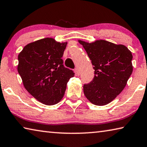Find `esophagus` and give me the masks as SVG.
Listing matches in <instances>:
<instances>
[{
  "mask_svg": "<svg viewBox=\"0 0 147 147\" xmlns=\"http://www.w3.org/2000/svg\"><path fill=\"white\" fill-rule=\"evenodd\" d=\"M74 72H75V74L76 76H79L80 75V71L77 68H76L75 69H74Z\"/></svg>",
  "mask_w": 147,
  "mask_h": 147,
  "instance_id": "34e87169",
  "label": "esophagus"
}]
</instances>
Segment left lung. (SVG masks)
I'll return each instance as SVG.
<instances>
[{
  "label": "left lung",
  "instance_id": "left-lung-1",
  "mask_svg": "<svg viewBox=\"0 0 147 147\" xmlns=\"http://www.w3.org/2000/svg\"><path fill=\"white\" fill-rule=\"evenodd\" d=\"M94 70V78L84 85V93L92 104L104 106L120 94L133 71L132 54L126 46L105 40H82Z\"/></svg>",
  "mask_w": 147,
  "mask_h": 147
}]
</instances>
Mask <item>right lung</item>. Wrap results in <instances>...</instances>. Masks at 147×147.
Segmentation results:
<instances>
[{
  "label": "right lung",
  "instance_id": "1",
  "mask_svg": "<svg viewBox=\"0 0 147 147\" xmlns=\"http://www.w3.org/2000/svg\"><path fill=\"white\" fill-rule=\"evenodd\" d=\"M67 44L51 38L41 39L26 45L18 55L17 71L24 88L45 105L61 100L67 84L74 76L61 59Z\"/></svg>",
  "mask_w": 147,
  "mask_h": 147
}]
</instances>
